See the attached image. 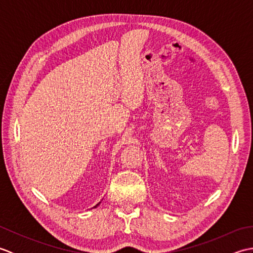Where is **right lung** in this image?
<instances>
[{
  "instance_id": "1",
  "label": "right lung",
  "mask_w": 253,
  "mask_h": 253,
  "mask_svg": "<svg viewBox=\"0 0 253 253\" xmlns=\"http://www.w3.org/2000/svg\"><path fill=\"white\" fill-rule=\"evenodd\" d=\"M100 203H101V202H99V203H98V204H95V206H94V207H93V208H92V209H95V208H98V207H99V206H100Z\"/></svg>"
}]
</instances>
